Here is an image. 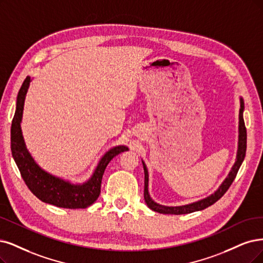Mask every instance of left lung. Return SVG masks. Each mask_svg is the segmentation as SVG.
Returning a JSON list of instances; mask_svg holds the SVG:
<instances>
[{"label":"left lung","instance_id":"1","mask_svg":"<svg viewBox=\"0 0 263 263\" xmlns=\"http://www.w3.org/2000/svg\"><path fill=\"white\" fill-rule=\"evenodd\" d=\"M242 111H244V101L240 99V109H239V135H238V151H237V157L236 161L233 166L231 172L229 173V177L226 179V181L221 184V186L219 190L210 195L209 197L201 199L199 201L190 203V205L185 206H179V207H167V206H162L159 205V203L155 202L148 194V173L147 169L145 163L143 162V168H144V174H145V181H144V199L145 202L147 203V206L156 212L159 213H164V215H186V213H191L194 211H198V210H203L208 208L209 206L213 205L216 201H218L224 194L227 191L230 189L231 184L233 181L235 180L236 174L241 166V162L244 161L245 155H246V148H247V131H246V126L244 122V118H242Z\"/></svg>","mask_w":263,"mask_h":263}]
</instances>
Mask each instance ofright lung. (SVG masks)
Returning <instances> with one entry per match:
<instances>
[{"mask_svg":"<svg viewBox=\"0 0 263 263\" xmlns=\"http://www.w3.org/2000/svg\"><path fill=\"white\" fill-rule=\"evenodd\" d=\"M30 81V77H27L18 92L16 111L12 121L11 148L17 167L28 189L43 202L69 209L89 207L100 196L103 174L107 164L118 154L128 151V147L116 146L107 152L95 169L92 178L80 185H74L53 177L42 170L28 153L21 129L25 97Z\"/></svg>","mask_w":263,"mask_h":263,"instance_id":"obj_1","label":"right lung"}]
</instances>
